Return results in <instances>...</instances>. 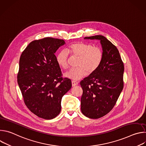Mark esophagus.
<instances>
[{"mask_svg":"<svg viewBox=\"0 0 146 146\" xmlns=\"http://www.w3.org/2000/svg\"><path fill=\"white\" fill-rule=\"evenodd\" d=\"M72 87H74L76 86H77L78 85V82L76 81H72Z\"/></svg>","mask_w":146,"mask_h":146,"instance_id":"esophagus-1","label":"esophagus"}]
</instances>
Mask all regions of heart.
<instances>
[{
  "label": "heart",
  "instance_id": "1",
  "mask_svg": "<svg viewBox=\"0 0 146 146\" xmlns=\"http://www.w3.org/2000/svg\"><path fill=\"white\" fill-rule=\"evenodd\" d=\"M69 53L73 56L78 57L77 62L78 68H73L66 72L65 76L74 80L84 77L87 73H93L99 67L103 59V52L98 47H92L90 44L78 42L71 44L66 50L60 51L56 56L58 65L64 69L69 66Z\"/></svg>",
  "mask_w": 146,
  "mask_h": 146
}]
</instances>
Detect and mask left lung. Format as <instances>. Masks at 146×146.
I'll list each match as a JSON object with an SVG mask.
<instances>
[{"instance_id": "1", "label": "left lung", "mask_w": 146, "mask_h": 146, "mask_svg": "<svg viewBox=\"0 0 146 146\" xmlns=\"http://www.w3.org/2000/svg\"><path fill=\"white\" fill-rule=\"evenodd\" d=\"M84 39L98 40L102 48L99 67L80 82L83 93L81 110L86 117L97 119L109 113L123 87V64L117 47L105 36L96 35Z\"/></svg>"}]
</instances>
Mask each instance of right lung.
<instances>
[{"label":"right lung","mask_w":146,"mask_h":146,"mask_svg":"<svg viewBox=\"0 0 146 146\" xmlns=\"http://www.w3.org/2000/svg\"><path fill=\"white\" fill-rule=\"evenodd\" d=\"M65 44L64 40L46 37L34 40L21 55L17 82L27 108L45 119L56 117L61 100L72 87L71 80L62 78L55 53Z\"/></svg>","instance_id":"right-lung-1"}]
</instances>
